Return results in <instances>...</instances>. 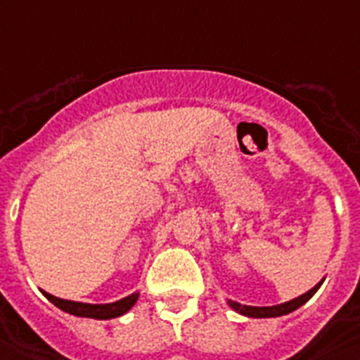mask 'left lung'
<instances>
[{"label": "left lung", "mask_w": 360, "mask_h": 360, "mask_svg": "<svg viewBox=\"0 0 360 360\" xmlns=\"http://www.w3.org/2000/svg\"><path fill=\"white\" fill-rule=\"evenodd\" d=\"M323 283L319 281V283L314 285L313 289L307 290L305 294L298 296V298L289 300V302H285V304L280 305H270V307H255V305H240L239 302H233V300H228V305H230L233 311H237L243 316H248V319H276V316H283V314H289L292 311H296L298 307L309 302V300L313 298V294L320 289V285Z\"/></svg>", "instance_id": "obj_1"}]
</instances>
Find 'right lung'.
Segmentation results:
<instances>
[{
  "instance_id": "right-lung-1",
  "label": "right lung",
  "mask_w": 360,
  "mask_h": 360,
  "mask_svg": "<svg viewBox=\"0 0 360 360\" xmlns=\"http://www.w3.org/2000/svg\"><path fill=\"white\" fill-rule=\"evenodd\" d=\"M41 294L46 296L51 304L56 307L62 309L64 313H70L73 316H80V319H94V320H110L117 319L121 314L129 313L134 304L138 302L139 292H132L127 298H121L112 304H82V302H71V300H62L56 298L53 294L41 290Z\"/></svg>"
}]
</instances>
